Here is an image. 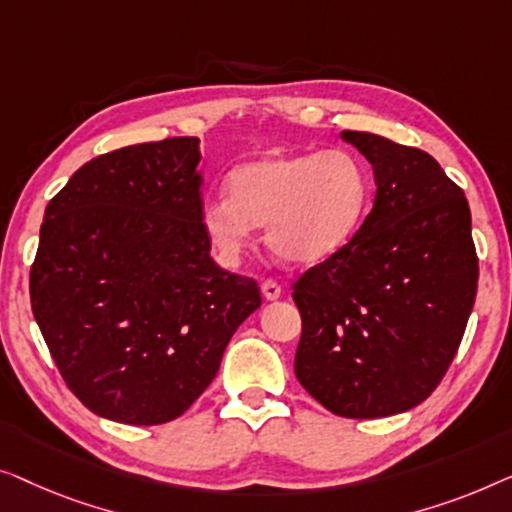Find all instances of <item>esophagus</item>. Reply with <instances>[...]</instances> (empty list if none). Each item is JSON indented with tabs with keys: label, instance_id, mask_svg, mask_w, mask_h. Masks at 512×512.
<instances>
[{
	"label": "esophagus",
	"instance_id": "34e87169",
	"mask_svg": "<svg viewBox=\"0 0 512 512\" xmlns=\"http://www.w3.org/2000/svg\"><path fill=\"white\" fill-rule=\"evenodd\" d=\"M262 294H264V299L266 301H276L280 294H283V287H280L276 280H264L262 283Z\"/></svg>",
	"mask_w": 512,
	"mask_h": 512
}]
</instances>
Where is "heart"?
Wrapping results in <instances>:
<instances>
[{
    "instance_id": "b5f03b06",
    "label": "heart",
    "mask_w": 512,
    "mask_h": 512,
    "mask_svg": "<svg viewBox=\"0 0 512 512\" xmlns=\"http://www.w3.org/2000/svg\"><path fill=\"white\" fill-rule=\"evenodd\" d=\"M371 174L348 150L262 155L232 169L227 197L201 208L213 248L236 259L255 229L292 264L325 262L348 246L371 206Z\"/></svg>"
}]
</instances>
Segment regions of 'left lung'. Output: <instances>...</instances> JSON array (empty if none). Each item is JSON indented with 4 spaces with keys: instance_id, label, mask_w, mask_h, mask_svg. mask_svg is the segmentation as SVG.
<instances>
[{
    "instance_id": "8db88e82",
    "label": "left lung",
    "mask_w": 512,
    "mask_h": 512,
    "mask_svg": "<svg viewBox=\"0 0 512 512\" xmlns=\"http://www.w3.org/2000/svg\"><path fill=\"white\" fill-rule=\"evenodd\" d=\"M371 162L376 199L348 246L292 285L301 313L294 373L341 417L397 415L436 390L478 290L464 190L434 157L343 132Z\"/></svg>"
}]
</instances>
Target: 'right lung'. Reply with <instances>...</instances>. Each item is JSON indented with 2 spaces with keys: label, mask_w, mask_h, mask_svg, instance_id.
<instances>
[{
  "label": "right lung",
  "mask_w": 512,
  "mask_h": 512,
  "mask_svg": "<svg viewBox=\"0 0 512 512\" xmlns=\"http://www.w3.org/2000/svg\"><path fill=\"white\" fill-rule=\"evenodd\" d=\"M199 139L136 143L83 164L50 199L30 271L60 376L106 420L181 417L262 304L255 278L211 259Z\"/></svg>",
  "instance_id": "right-lung-1"
}]
</instances>
